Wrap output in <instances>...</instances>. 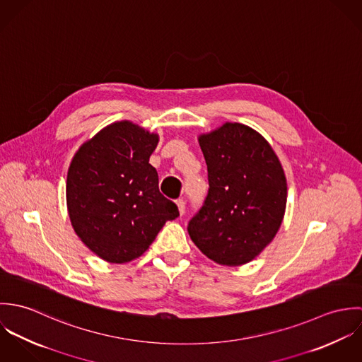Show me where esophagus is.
Segmentation results:
<instances>
[{"label": "esophagus", "instance_id": "34e87169", "mask_svg": "<svg viewBox=\"0 0 362 362\" xmlns=\"http://www.w3.org/2000/svg\"><path fill=\"white\" fill-rule=\"evenodd\" d=\"M177 206H178L180 214L182 216V214L185 213V201H184V199H178V201H177Z\"/></svg>", "mask_w": 362, "mask_h": 362}]
</instances>
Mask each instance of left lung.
<instances>
[{
  "label": "left lung",
  "mask_w": 362,
  "mask_h": 362,
  "mask_svg": "<svg viewBox=\"0 0 362 362\" xmlns=\"http://www.w3.org/2000/svg\"><path fill=\"white\" fill-rule=\"evenodd\" d=\"M209 192L188 233L204 255L241 266L276 237L287 204L284 170L270 144L248 125L226 122L198 136Z\"/></svg>",
  "instance_id": "8db88e82"
}]
</instances>
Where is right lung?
<instances>
[{"mask_svg":"<svg viewBox=\"0 0 362 362\" xmlns=\"http://www.w3.org/2000/svg\"><path fill=\"white\" fill-rule=\"evenodd\" d=\"M158 135L117 121L86 141L66 175V206L81 241L99 258L127 263L144 255L178 207L158 191L149 163Z\"/></svg>","mask_w":362,"mask_h":362,"instance_id":"1","label":"right lung"}]
</instances>
